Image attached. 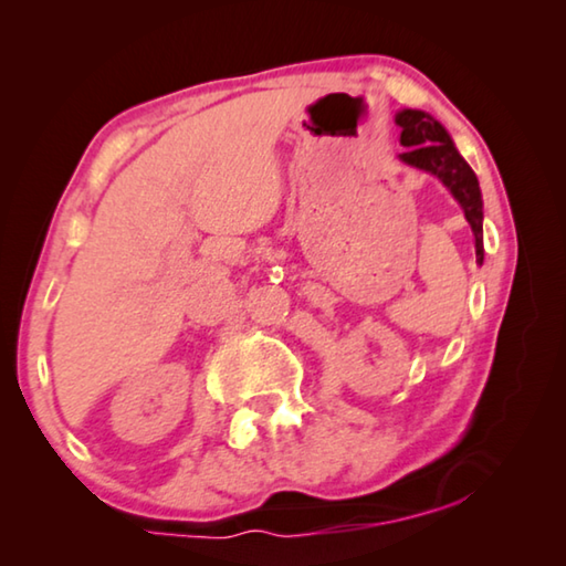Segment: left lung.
Returning a JSON list of instances; mask_svg holds the SVG:
<instances>
[{"label":"left lung","mask_w":566,"mask_h":566,"mask_svg":"<svg viewBox=\"0 0 566 566\" xmlns=\"http://www.w3.org/2000/svg\"><path fill=\"white\" fill-rule=\"evenodd\" d=\"M397 124L401 127V145L409 147V151L401 155V159L411 167H419L424 171H432L444 181L452 191L454 199L464 209V217L474 232V247H476V262L484 260V244H482V191H479V181L474 177L472 167L467 165L459 155L454 142L449 139L442 124L427 112L419 109H405L397 114Z\"/></svg>","instance_id":"obj_1"}]
</instances>
